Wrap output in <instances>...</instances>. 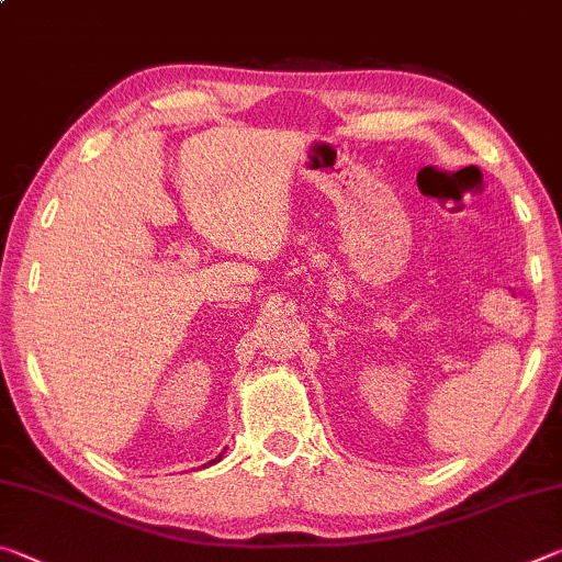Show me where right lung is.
Masks as SVG:
<instances>
[{
    "label": "right lung",
    "mask_w": 562,
    "mask_h": 562,
    "mask_svg": "<svg viewBox=\"0 0 562 562\" xmlns=\"http://www.w3.org/2000/svg\"><path fill=\"white\" fill-rule=\"evenodd\" d=\"M221 459H223V456H217V459H215V461H221ZM215 461H211V463H215Z\"/></svg>",
    "instance_id": "right-lung-1"
}]
</instances>
